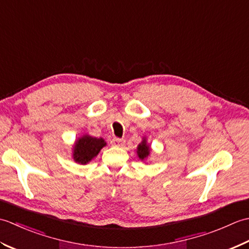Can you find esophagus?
Returning <instances> with one entry per match:
<instances>
[{
	"mask_svg": "<svg viewBox=\"0 0 249 249\" xmlns=\"http://www.w3.org/2000/svg\"><path fill=\"white\" fill-rule=\"evenodd\" d=\"M111 144H112L113 146H123L125 144V140L124 139H120V138H113L112 140H111Z\"/></svg>",
	"mask_w": 249,
	"mask_h": 249,
	"instance_id": "34e87169",
	"label": "esophagus"
}]
</instances>
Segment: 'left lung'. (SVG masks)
<instances>
[{"label":"left lung","instance_id":"1","mask_svg":"<svg viewBox=\"0 0 249 249\" xmlns=\"http://www.w3.org/2000/svg\"><path fill=\"white\" fill-rule=\"evenodd\" d=\"M137 153H138V156H139V158H141V160H144L145 157L149 156L150 146L146 144L145 139L138 145V151H137Z\"/></svg>","mask_w":249,"mask_h":249}]
</instances>
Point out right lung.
I'll list each match as a JSON object with an SVG mask.
<instances>
[{"label": "right lung", "mask_w": 249, "mask_h": 249, "mask_svg": "<svg viewBox=\"0 0 249 249\" xmlns=\"http://www.w3.org/2000/svg\"><path fill=\"white\" fill-rule=\"evenodd\" d=\"M106 145L102 138H93L91 136H83L79 138L73 146V160L77 162L87 163L96 156Z\"/></svg>", "instance_id": "1"}]
</instances>
